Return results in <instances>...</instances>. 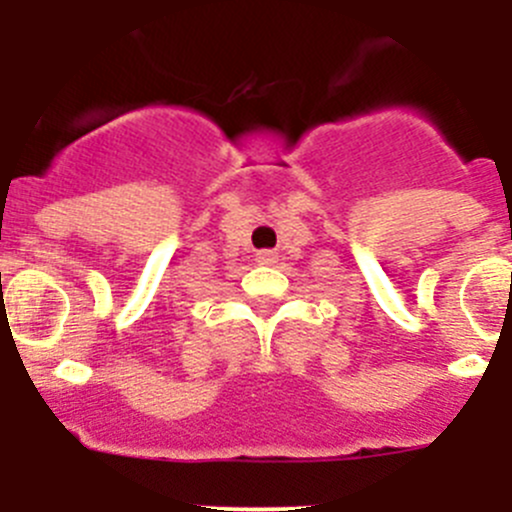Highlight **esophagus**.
I'll return each instance as SVG.
<instances>
[{
	"label": "esophagus",
	"instance_id": "esophagus-1",
	"mask_svg": "<svg viewBox=\"0 0 512 512\" xmlns=\"http://www.w3.org/2000/svg\"><path fill=\"white\" fill-rule=\"evenodd\" d=\"M277 260V255L272 250H260L257 252V262H262V265H272V262Z\"/></svg>",
	"mask_w": 512,
	"mask_h": 512
}]
</instances>
